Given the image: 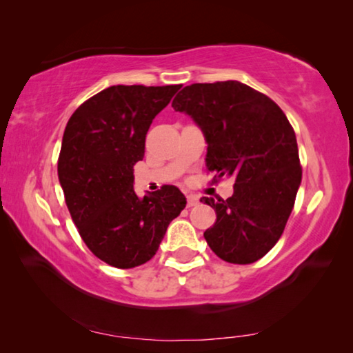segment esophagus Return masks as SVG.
<instances>
[{
  "label": "esophagus",
  "instance_id": "esophagus-1",
  "mask_svg": "<svg viewBox=\"0 0 353 353\" xmlns=\"http://www.w3.org/2000/svg\"><path fill=\"white\" fill-rule=\"evenodd\" d=\"M199 204V198L196 194H188L187 196V205L188 207H194V205H198Z\"/></svg>",
  "mask_w": 353,
  "mask_h": 353
}]
</instances>
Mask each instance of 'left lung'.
I'll return each instance as SVG.
<instances>
[{
    "instance_id": "obj_1",
    "label": "left lung",
    "mask_w": 353,
    "mask_h": 353,
    "mask_svg": "<svg viewBox=\"0 0 353 353\" xmlns=\"http://www.w3.org/2000/svg\"><path fill=\"white\" fill-rule=\"evenodd\" d=\"M207 141V170L234 177L230 198H202L216 212L204 232L224 261L249 265L274 248L294 207L302 168L296 134L282 109L238 81L191 83L172 101Z\"/></svg>"
}]
</instances>
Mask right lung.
Segmentation results:
<instances>
[{
  "mask_svg": "<svg viewBox=\"0 0 353 353\" xmlns=\"http://www.w3.org/2000/svg\"><path fill=\"white\" fill-rule=\"evenodd\" d=\"M181 87L112 85L77 107L65 128L57 162L65 202L87 248L119 270L151 260L187 205L174 185L143 198L134 191L148 129Z\"/></svg>",
  "mask_w": 353,
  "mask_h": 353,
  "instance_id": "add662e5",
  "label": "right lung"
}]
</instances>
